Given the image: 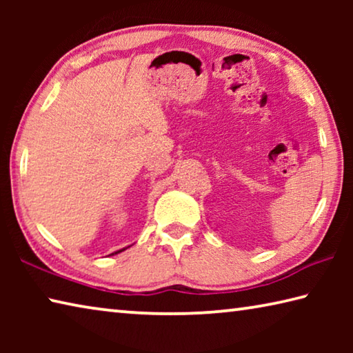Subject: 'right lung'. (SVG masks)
I'll use <instances>...</instances> for the list:
<instances>
[{
	"label": "right lung",
	"mask_w": 353,
	"mask_h": 353,
	"mask_svg": "<svg viewBox=\"0 0 353 353\" xmlns=\"http://www.w3.org/2000/svg\"><path fill=\"white\" fill-rule=\"evenodd\" d=\"M123 250H124V249H121V250H118V252H123ZM118 252H115V254H118ZM110 255H113V254H110Z\"/></svg>",
	"instance_id": "right-lung-1"
}]
</instances>
